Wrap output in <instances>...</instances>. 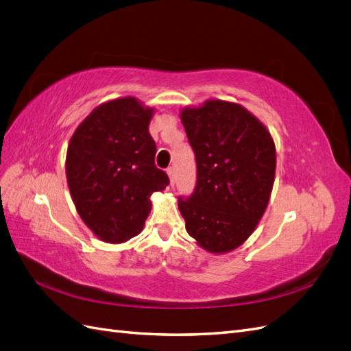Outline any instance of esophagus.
I'll use <instances>...</instances> for the list:
<instances>
[{
	"mask_svg": "<svg viewBox=\"0 0 351 351\" xmlns=\"http://www.w3.org/2000/svg\"><path fill=\"white\" fill-rule=\"evenodd\" d=\"M167 174L169 177V182H171V184L174 183V178H176V168L174 167H168L167 168Z\"/></svg>",
	"mask_w": 351,
	"mask_h": 351,
	"instance_id": "1",
	"label": "esophagus"
}]
</instances>
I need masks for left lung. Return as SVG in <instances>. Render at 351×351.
<instances>
[{
  "label": "left lung",
  "instance_id": "left-lung-1",
  "mask_svg": "<svg viewBox=\"0 0 351 351\" xmlns=\"http://www.w3.org/2000/svg\"><path fill=\"white\" fill-rule=\"evenodd\" d=\"M180 117L197 180L192 195L178 197V209L200 247L227 253L252 234L268 206L277 162L274 141L239 104L209 99Z\"/></svg>",
  "mask_w": 351,
  "mask_h": 351
}]
</instances>
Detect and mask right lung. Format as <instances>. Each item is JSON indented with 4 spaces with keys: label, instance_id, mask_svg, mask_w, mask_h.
<instances>
[{
    "label": "right lung",
    "instance_id": "obj_1",
    "mask_svg": "<svg viewBox=\"0 0 351 351\" xmlns=\"http://www.w3.org/2000/svg\"><path fill=\"white\" fill-rule=\"evenodd\" d=\"M154 110L133 97L95 108L71 136L66 174L80 218L108 243L137 236L151 212V195L169 180L155 165L149 133Z\"/></svg>",
    "mask_w": 351,
    "mask_h": 351
}]
</instances>
